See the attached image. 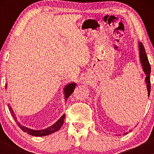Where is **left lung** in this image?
<instances>
[{"label":"left lung","instance_id":"1","mask_svg":"<svg viewBox=\"0 0 154 154\" xmlns=\"http://www.w3.org/2000/svg\"><path fill=\"white\" fill-rule=\"evenodd\" d=\"M139 50H140V63H141L143 66V71L146 74V78H145V84L147 88L148 92V96L150 94L151 91V82H150V73H151V66L148 60L147 54H146L145 49L144 46H143V43L140 42L139 43Z\"/></svg>","mask_w":154,"mask_h":154}]
</instances>
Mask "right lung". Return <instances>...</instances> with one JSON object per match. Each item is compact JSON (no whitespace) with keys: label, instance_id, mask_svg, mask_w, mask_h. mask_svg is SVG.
Here are the masks:
<instances>
[{"label":"right lung","instance_id":"add662e5","mask_svg":"<svg viewBox=\"0 0 154 154\" xmlns=\"http://www.w3.org/2000/svg\"><path fill=\"white\" fill-rule=\"evenodd\" d=\"M75 83H70V84H68L66 87L64 88V93H65V97L66 98H69V96L73 92V91L75 90ZM9 106V111L11 112V113L12 115L13 118L15 119V121L16 122L17 124L18 125L21 129H22L23 131L24 132H27L28 134H29L30 135H32V136H35V137H43V136H46V135H49L50 134L54 133L60 128L62 127V125L64 124V118H65V115H63L60 118L59 120L57 121L55 124L52 125L50 127L48 128L44 129V130H31L28 128L26 127L22 126H21V124H19V122H17V118L15 116V115L14 113V111H13L12 109L11 108V106Z\"/></svg>","mask_w":154,"mask_h":154}]
</instances>
